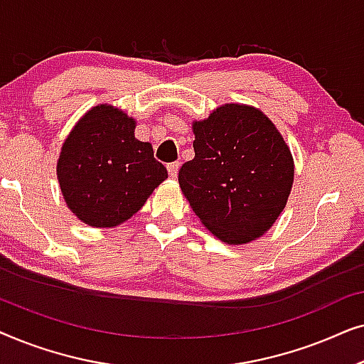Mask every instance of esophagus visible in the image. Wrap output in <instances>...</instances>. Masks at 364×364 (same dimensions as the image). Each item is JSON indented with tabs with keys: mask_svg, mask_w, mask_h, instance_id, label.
Returning a JSON list of instances; mask_svg holds the SVG:
<instances>
[{
	"mask_svg": "<svg viewBox=\"0 0 364 364\" xmlns=\"http://www.w3.org/2000/svg\"><path fill=\"white\" fill-rule=\"evenodd\" d=\"M178 168H181V164L178 162H172L167 166V171H168V176L172 178H176L178 176Z\"/></svg>",
	"mask_w": 364,
	"mask_h": 364,
	"instance_id": "1",
	"label": "esophagus"
}]
</instances>
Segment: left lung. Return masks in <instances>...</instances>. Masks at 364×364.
<instances>
[{
    "label": "left lung",
    "instance_id": "1",
    "mask_svg": "<svg viewBox=\"0 0 364 364\" xmlns=\"http://www.w3.org/2000/svg\"><path fill=\"white\" fill-rule=\"evenodd\" d=\"M196 157L178 172L192 210L218 240L245 245L270 230L293 187L290 147L267 114L222 104L192 122Z\"/></svg>",
    "mask_w": 364,
    "mask_h": 364
}]
</instances>
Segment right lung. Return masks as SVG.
<instances>
[{"label":"right lung","mask_w":364,"mask_h":364,"mask_svg":"<svg viewBox=\"0 0 364 364\" xmlns=\"http://www.w3.org/2000/svg\"><path fill=\"white\" fill-rule=\"evenodd\" d=\"M136 119L111 104L89 109L68 134L56 164L64 202L89 227L112 228L141 210L167 178Z\"/></svg>","instance_id":"1"}]
</instances>
